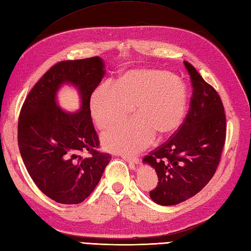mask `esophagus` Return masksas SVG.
Returning a JSON list of instances; mask_svg holds the SVG:
<instances>
[{"instance_id":"1","label":"esophagus","mask_w":251,"mask_h":251,"mask_svg":"<svg viewBox=\"0 0 251 251\" xmlns=\"http://www.w3.org/2000/svg\"><path fill=\"white\" fill-rule=\"evenodd\" d=\"M123 156V158L127 161V163L129 164V166H130V168H134V165L137 163V158L136 157H131V156H127V155H121Z\"/></svg>"}]
</instances>
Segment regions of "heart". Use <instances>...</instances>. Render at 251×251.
Instances as JSON below:
<instances>
[{
    "mask_svg": "<svg viewBox=\"0 0 251 251\" xmlns=\"http://www.w3.org/2000/svg\"><path fill=\"white\" fill-rule=\"evenodd\" d=\"M187 88L167 72L135 70L127 72L115 84L106 82L91 97V112L102 130L109 129L130 115L135 119L103 135L108 149L135 153L146 148L154 137L179 127L187 108Z\"/></svg>",
    "mask_w": 251,
    "mask_h": 251,
    "instance_id": "b5f03b06",
    "label": "heart"
}]
</instances>
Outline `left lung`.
<instances>
[{
  "label": "left lung",
  "mask_w": 251,
  "mask_h": 251,
  "mask_svg": "<svg viewBox=\"0 0 251 251\" xmlns=\"http://www.w3.org/2000/svg\"><path fill=\"white\" fill-rule=\"evenodd\" d=\"M192 96L182 124L144 157L155 169L158 182L150 191L160 205H174L195 196L213 178L226 137V117L219 94L188 61Z\"/></svg>",
  "instance_id": "obj_1"
}]
</instances>
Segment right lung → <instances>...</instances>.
Wrapping results in <instances>:
<instances>
[{
	"label": "right lung",
	"mask_w": 251,
	"mask_h": 251,
	"mask_svg": "<svg viewBox=\"0 0 251 251\" xmlns=\"http://www.w3.org/2000/svg\"><path fill=\"white\" fill-rule=\"evenodd\" d=\"M103 68L99 56L57 62L38 80L21 108L18 144L23 161L36 187L58 203L85 200L111 159L109 153L99 150L90 106ZM64 82L82 94V110L75 114L55 105V92Z\"/></svg>",
	"instance_id": "add662e5"
}]
</instances>
